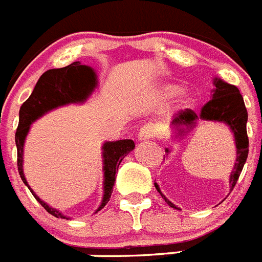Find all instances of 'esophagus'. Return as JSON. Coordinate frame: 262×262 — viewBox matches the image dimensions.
<instances>
[{"mask_svg": "<svg viewBox=\"0 0 262 262\" xmlns=\"http://www.w3.org/2000/svg\"><path fill=\"white\" fill-rule=\"evenodd\" d=\"M155 127L150 126V124H145L140 128V131L138 133V138L140 141H145V140H149L155 136Z\"/></svg>", "mask_w": 262, "mask_h": 262, "instance_id": "1", "label": "esophagus"}]
</instances>
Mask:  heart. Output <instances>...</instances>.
Returning <instances> with one entry per match:
<instances>
[{
    "mask_svg": "<svg viewBox=\"0 0 262 262\" xmlns=\"http://www.w3.org/2000/svg\"><path fill=\"white\" fill-rule=\"evenodd\" d=\"M179 85L177 83H172V81H161L158 83L157 91L158 96L162 98H171L174 97L177 93H178V102L182 105V106L187 107V106H191L195 101V95L192 92L189 88H183L179 91Z\"/></svg>",
    "mask_w": 262,
    "mask_h": 262,
    "instance_id": "heart-1",
    "label": "heart"
}]
</instances>
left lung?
Listing matches in <instances>:
<instances>
[{
  "instance_id": "8db88e82",
  "label": "left lung",
  "mask_w": 262,
  "mask_h": 262,
  "mask_svg": "<svg viewBox=\"0 0 262 262\" xmlns=\"http://www.w3.org/2000/svg\"><path fill=\"white\" fill-rule=\"evenodd\" d=\"M213 85H214V88H213L212 100H209L204 105L201 112L196 114L191 109L181 110L175 114L171 122V128L174 129L177 138H183L192 128H195L199 121L221 122V123L229 126L231 133L234 134L235 147H236V160H235L236 162L232 167L229 179L230 191H232L237 179H239L242 170H243L247 157H248V136H247L248 113H247L243 97L235 85L226 83L222 79L215 78V76L213 79ZM165 152L169 155V148H166ZM155 187L160 192V195L164 198V200L166 201L167 205L174 208V209L181 210L161 192L160 186L156 182Z\"/></svg>"
}]
</instances>
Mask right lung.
Returning a JSON list of instances; mask_svg holds the SVG:
<instances>
[{"label":"right lung","mask_w":262,"mask_h":262,"mask_svg":"<svg viewBox=\"0 0 262 262\" xmlns=\"http://www.w3.org/2000/svg\"><path fill=\"white\" fill-rule=\"evenodd\" d=\"M97 74L91 66L74 62L62 69H52L40 76L32 93L23 102L19 110V124L15 133V144L18 150V171L21 181L30 188L36 200L44 206L48 213L57 218H66L67 215L56 208L48 205L45 201L36 195L28 184L23 172V148L25 141L31 128V124L40 117L53 109L69 104H83L97 88ZM135 148V143L131 139L117 141H105L102 144V171H104V195L102 201L95 213L100 212L110 200L113 186L115 183V174L124 157Z\"/></svg>","instance_id":"obj_1"}]
</instances>
